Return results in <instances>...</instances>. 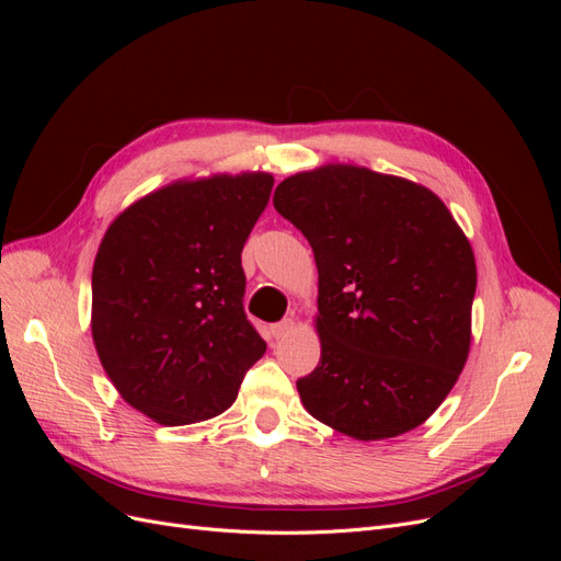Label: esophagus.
Here are the masks:
<instances>
[{"label":"esophagus","instance_id":"1","mask_svg":"<svg viewBox=\"0 0 561 561\" xmlns=\"http://www.w3.org/2000/svg\"><path fill=\"white\" fill-rule=\"evenodd\" d=\"M293 328H295V320L293 318H285V320L276 322V325H271L268 332H271V336H274V339H283V336H287V334L293 332Z\"/></svg>","mask_w":561,"mask_h":561}]
</instances>
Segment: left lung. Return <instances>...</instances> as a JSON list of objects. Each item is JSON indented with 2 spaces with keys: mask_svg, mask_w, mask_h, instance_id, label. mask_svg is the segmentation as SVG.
Masks as SVG:
<instances>
[{
  "mask_svg": "<svg viewBox=\"0 0 561 561\" xmlns=\"http://www.w3.org/2000/svg\"><path fill=\"white\" fill-rule=\"evenodd\" d=\"M274 206L318 266L320 363L297 381L301 404L363 443L421 426L468 360L466 233L426 186L346 163L285 178Z\"/></svg>",
  "mask_w": 561,
  "mask_h": 561,
  "instance_id": "1",
  "label": "left lung"
}]
</instances>
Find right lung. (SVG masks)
<instances>
[{
	"label": "right lung",
	"mask_w": 561,
	"mask_h": 561,
	"mask_svg": "<svg viewBox=\"0 0 561 561\" xmlns=\"http://www.w3.org/2000/svg\"><path fill=\"white\" fill-rule=\"evenodd\" d=\"M271 190L268 173L178 180L103 236L93 344L118 396L161 426L229 410L266 351L243 311L241 252Z\"/></svg>",
	"instance_id": "right-lung-1"
}]
</instances>
